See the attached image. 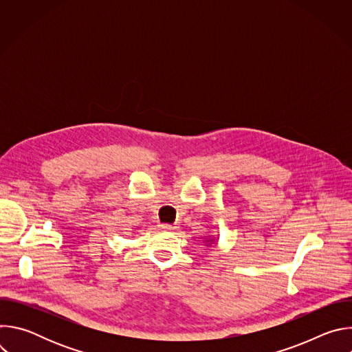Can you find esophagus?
<instances>
[{
  "instance_id": "1",
  "label": "esophagus",
  "mask_w": 352,
  "mask_h": 352,
  "mask_svg": "<svg viewBox=\"0 0 352 352\" xmlns=\"http://www.w3.org/2000/svg\"><path fill=\"white\" fill-rule=\"evenodd\" d=\"M160 230H166V231H171V230H175L174 226H170V224H160L159 226Z\"/></svg>"
}]
</instances>
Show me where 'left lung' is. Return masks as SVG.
Here are the masks:
<instances>
[{
    "label": "left lung",
    "instance_id": "8db88e82",
    "mask_svg": "<svg viewBox=\"0 0 352 352\" xmlns=\"http://www.w3.org/2000/svg\"><path fill=\"white\" fill-rule=\"evenodd\" d=\"M213 242L216 243V241H214L213 238H209V239H206V243H208V245H210V243H213Z\"/></svg>",
    "mask_w": 352,
    "mask_h": 352
}]
</instances>
